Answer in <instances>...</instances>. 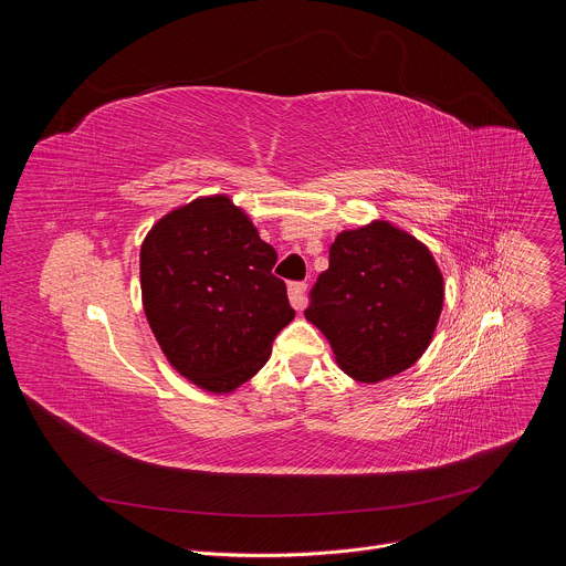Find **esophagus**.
<instances>
[{"label":"esophagus","instance_id":"esophagus-1","mask_svg":"<svg viewBox=\"0 0 566 566\" xmlns=\"http://www.w3.org/2000/svg\"><path fill=\"white\" fill-rule=\"evenodd\" d=\"M304 291H306V284H304V282H291V284H289V300H291L293 308H297V311H302L304 304H306Z\"/></svg>","mask_w":566,"mask_h":566}]
</instances>
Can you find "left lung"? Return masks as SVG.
<instances>
[{"label": "left lung", "mask_w": 566, "mask_h": 566, "mask_svg": "<svg viewBox=\"0 0 566 566\" xmlns=\"http://www.w3.org/2000/svg\"><path fill=\"white\" fill-rule=\"evenodd\" d=\"M441 306L443 277L432 253L412 234L374 221L336 237L304 315L352 378L378 382L421 358Z\"/></svg>", "instance_id": "left-lung-1"}]
</instances>
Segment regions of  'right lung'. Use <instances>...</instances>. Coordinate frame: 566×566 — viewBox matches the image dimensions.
<instances>
[{"instance_id":"obj_1","label":"right lung","mask_w":566,"mask_h":566,"mask_svg":"<svg viewBox=\"0 0 566 566\" xmlns=\"http://www.w3.org/2000/svg\"><path fill=\"white\" fill-rule=\"evenodd\" d=\"M275 262V249L228 197L197 199L149 230L140 249L145 315L186 378L232 391L264 367L295 317Z\"/></svg>"}]
</instances>
